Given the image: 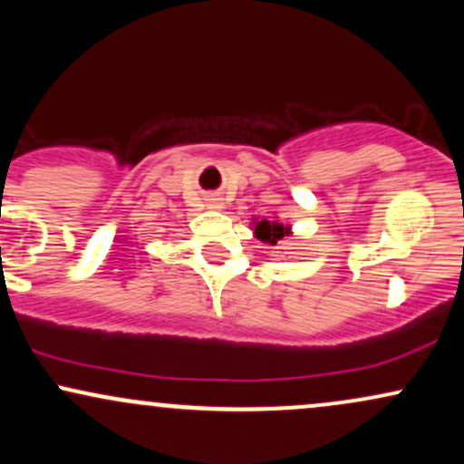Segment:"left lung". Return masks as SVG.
Segmentation results:
<instances>
[{"label": "left lung", "instance_id": "1", "mask_svg": "<svg viewBox=\"0 0 464 464\" xmlns=\"http://www.w3.org/2000/svg\"><path fill=\"white\" fill-rule=\"evenodd\" d=\"M255 236H257V239H262V242L273 244L275 246L281 237L287 236V227L279 225V222H268V220L255 222Z\"/></svg>", "mask_w": 464, "mask_h": 464}]
</instances>
